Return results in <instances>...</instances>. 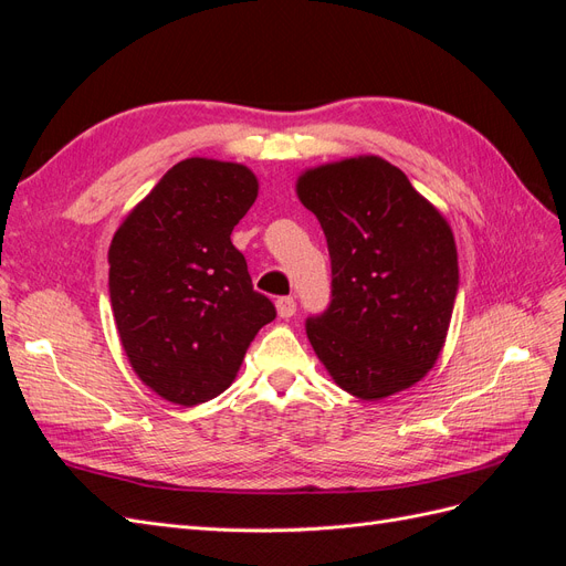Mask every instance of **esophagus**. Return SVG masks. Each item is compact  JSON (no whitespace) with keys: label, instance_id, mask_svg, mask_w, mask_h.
<instances>
[{"label":"esophagus","instance_id":"obj_1","mask_svg":"<svg viewBox=\"0 0 566 566\" xmlns=\"http://www.w3.org/2000/svg\"><path fill=\"white\" fill-rule=\"evenodd\" d=\"M276 312H279L281 318H290V316H295L297 304H295L293 297H279L276 300Z\"/></svg>","mask_w":566,"mask_h":566}]
</instances>
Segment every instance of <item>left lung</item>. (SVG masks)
Masks as SVG:
<instances>
[{
	"label": "left lung",
	"instance_id": "8db88e82",
	"mask_svg": "<svg viewBox=\"0 0 566 566\" xmlns=\"http://www.w3.org/2000/svg\"><path fill=\"white\" fill-rule=\"evenodd\" d=\"M295 191L333 264L328 312L306 321L318 361L361 401L413 387L437 364L458 293L447 217L380 156L304 169Z\"/></svg>",
	"mask_w": 566,
	"mask_h": 566
}]
</instances>
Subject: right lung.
I'll return each instance as SVG.
<instances>
[{
	"label": "right lung",
	"mask_w": 566,
	"mask_h": 566,
	"mask_svg": "<svg viewBox=\"0 0 566 566\" xmlns=\"http://www.w3.org/2000/svg\"><path fill=\"white\" fill-rule=\"evenodd\" d=\"M260 193L241 163L186 158L136 202L108 250L115 328L127 361L165 401L198 406L231 387L262 325L231 231Z\"/></svg>",
	"instance_id": "obj_1"
}]
</instances>
